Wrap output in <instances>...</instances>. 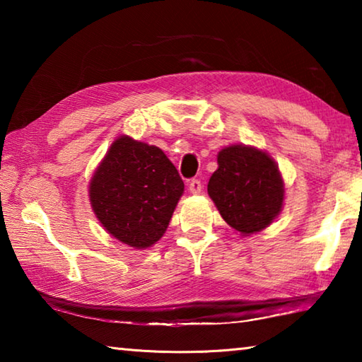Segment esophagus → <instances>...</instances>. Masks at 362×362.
Instances as JSON below:
<instances>
[{
    "mask_svg": "<svg viewBox=\"0 0 362 362\" xmlns=\"http://www.w3.org/2000/svg\"><path fill=\"white\" fill-rule=\"evenodd\" d=\"M188 188H189V192H192V193L199 194L201 189H203V183H201L199 179H192L188 182Z\"/></svg>",
    "mask_w": 362,
    "mask_h": 362,
    "instance_id": "34e87169",
    "label": "esophagus"
}]
</instances>
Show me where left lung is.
<instances>
[{
	"mask_svg": "<svg viewBox=\"0 0 362 362\" xmlns=\"http://www.w3.org/2000/svg\"><path fill=\"white\" fill-rule=\"evenodd\" d=\"M217 163L207 193L220 216L243 235L267 228L284 201L283 179L273 159L250 146L233 145L218 153Z\"/></svg>",
	"mask_w": 362,
	"mask_h": 362,
	"instance_id": "obj_1",
	"label": "left lung"
}]
</instances>
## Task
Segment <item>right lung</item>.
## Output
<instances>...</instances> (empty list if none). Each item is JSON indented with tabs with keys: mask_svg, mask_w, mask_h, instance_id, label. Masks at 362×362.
<instances>
[{
	"mask_svg": "<svg viewBox=\"0 0 362 362\" xmlns=\"http://www.w3.org/2000/svg\"><path fill=\"white\" fill-rule=\"evenodd\" d=\"M183 180L161 148L116 139L90 180V204L110 235L136 249L166 231Z\"/></svg>",
	"mask_w": 362,
	"mask_h": 362,
	"instance_id": "1",
	"label": "right lung"
}]
</instances>
